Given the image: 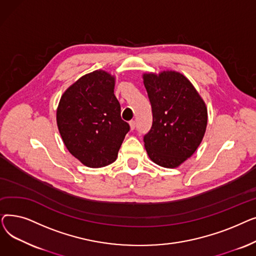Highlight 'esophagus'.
Here are the masks:
<instances>
[{
  "label": "esophagus",
  "mask_w": 256,
  "mask_h": 256,
  "mask_svg": "<svg viewBox=\"0 0 256 256\" xmlns=\"http://www.w3.org/2000/svg\"><path fill=\"white\" fill-rule=\"evenodd\" d=\"M130 126L132 130H135V128H136V121L135 120H130Z\"/></svg>",
  "instance_id": "34e87169"
}]
</instances>
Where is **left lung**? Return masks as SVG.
I'll return each mask as SVG.
<instances>
[{"label":"left lung","mask_w":256,"mask_h":256,"mask_svg":"<svg viewBox=\"0 0 256 256\" xmlns=\"http://www.w3.org/2000/svg\"><path fill=\"white\" fill-rule=\"evenodd\" d=\"M152 104V126L144 146L154 163L176 168L189 158L204 139L208 110L204 100L184 74L166 70L144 74Z\"/></svg>","instance_id":"1"}]
</instances>
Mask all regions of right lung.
<instances>
[{
	"mask_svg": "<svg viewBox=\"0 0 256 256\" xmlns=\"http://www.w3.org/2000/svg\"><path fill=\"white\" fill-rule=\"evenodd\" d=\"M115 78L96 70L80 78L61 96L57 126L68 152L90 168L110 165L130 126L120 116Z\"/></svg>",
	"mask_w": 256,
	"mask_h": 256,
	"instance_id": "right-lung-1",
	"label": "right lung"
}]
</instances>
